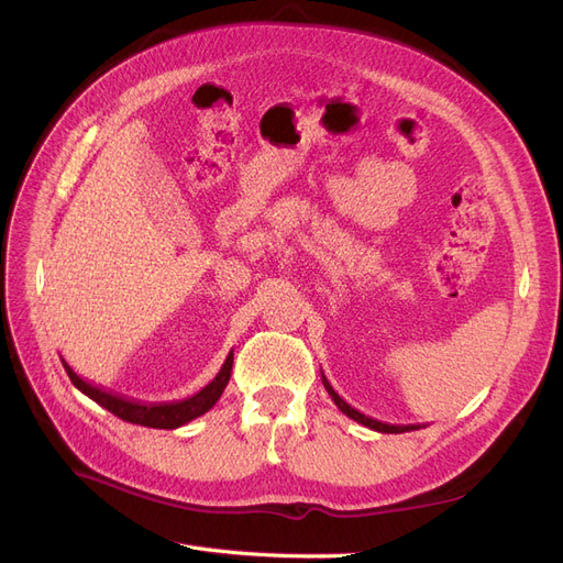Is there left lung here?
I'll use <instances>...</instances> for the list:
<instances>
[{
  "mask_svg": "<svg viewBox=\"0 0 563 563\" xmlns=\"http://www.w3.org/2000/svg\"><path fill=\"white\" fill-rule=\"evenodd\" d=\"M321 383H323V387H327L329 397L333 399V404L340 408V411H343L347 418H352V420H356V422H362L364 428H371V430H376V432H385V434H401V432L413 430V424H411V428H408V424H404V428H399V424H387V422H378V420H373V418H366L364 413L356 411V408H352L343 397L338 395V391L331 387V383L327 380V376H323V373H321Z\"/></svg>",
  "mask_w": 563,
  "mask_h": 563,
  "instance_id": "left-lung-1",
  "label": "left lung"
}]
</instances>
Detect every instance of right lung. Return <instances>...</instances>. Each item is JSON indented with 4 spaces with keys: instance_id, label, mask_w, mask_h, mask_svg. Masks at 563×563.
Masks as SVG:
<instances>
[{
    "instance_id": "obj_1",
    "label": "right lung",
    "mask_w": 563,
    "mask_h": 563,
    "mask_svg": "<svg viewBox=\"0 0 563 563\" xmlns=\"http://www.w3.org/2000/svg\"><path fill=\"white\" fill-rule=\"evenodd\" d=\"M232 352L228 354V360L223 364V368L218 371V376L207 385L201 387L197 395L187 397L183 401H168V404H141V401H131V399H124V397H117L112 395V391H106L100 387H93L91 383L81 380L77 373L67 366V376H70L73 385L84 391L89 399H93L96 404H100L103 408H108L110 413H114L117 418H122L126 422H133V424H143V428H155V430H176V428H183V424H187L190 420L199 418L209 411V408L216 406V401L220 399V395H223V389L228 387L230 383V373H232Z\"/></svg>"
}]
</instances>
